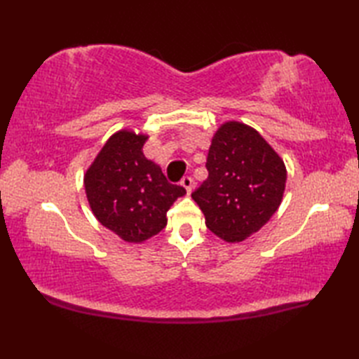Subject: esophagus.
<instances>
[{"label": "esophagus", "instance_id": "1", "mask_svg": "<svg viewBox=\"0 0 359 359\" xmlns=\"http://www.w3.org/2000/svg\"><path fill=\"white\" fill-rule=\"evenodd\" d=\"M180 184H182V187H184V188L187 189V193H188V194L191 193V189H193V184H194V182H193V179H191V177H189V175H185V177L182 179Z\"/></svg>", "mask_w": 359, "mask_h": 359}]
</instances>
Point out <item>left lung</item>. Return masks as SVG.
<instances>
[{
  "mask_svg": "<svg viewBox=\"0 0 359 359\" xmlns=\"http://www.w3.org/2000/svg\"><path fill=\"white\" fill-rule=\"evenodd\" d=\"M208 179L191 194L208 230L226 242L259 231L284 196L287 170L256 129L226 121L211 140Z\"/></svg>",
  "mask_w": 359,
  "mask_h": 359,
  "instance_id": "left-lung-1",
  "label": "left lung"
}]
</instances>
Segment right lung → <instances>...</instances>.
Wrapping results in <instances>:
<instances>
[{
	"label": "right lung",
	"instance_id": "obj_1",
	"mask_svg": "<svg viewBox=\"0 0 359 359\" xmlns=\"http://www.w3.org/2000/svg\"><path fill=\"white\" fill-rule=\"evenodd\" d=\"M147 140V134L121 129L109 137L85 174L86 197L98 222L134 243L162 231L166 211L187 194L143 156Z\"/></svg>",
	"mask_w": 359,
	"mask_h": 359
}]
</instances>
